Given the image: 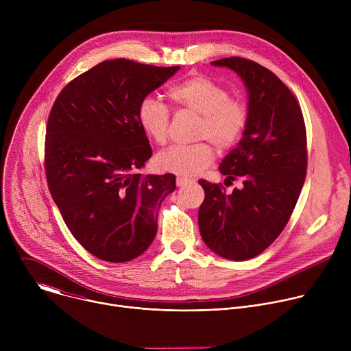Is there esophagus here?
I'll return each mask as SVG.
<instances>
[{
    "mask_svg": "<svg viewBox=\"0 0 351 351\" xmlns=\"http://www.w3.org/2000/svg\"><path fill=\"white\" fill-rule=\"evenodd\" d=\"M189 183H193V180L190 179V178H186V176H178L176 178V184L178 186H186V184H189Z\"/></svg>",
    "mask_w": 351,
    "mask_h": 351,
    "instance_id": "obj_1",
    "label": "esophagus"
}]
</instances>
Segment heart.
Wrapping results in <instances>:
<instances>
[{
    "label": "heart",
    "mask_w": 351,
    "mask_h": 351,
    "mask_svg": "<svg viewBox=\"0 0 351 351\" xmlns=\"http://www.w3.org/2000/svg\"><path fill=\"white\" fill-rule=\"evenodd\" d=\"M169 98L180 110L199 115L194 137L211 141L219 152L234 147L248 125V108L240 99L230 98L226 87L204 75H194L175 84ZM140 128L148 138L164 144L169 134L171 112L154 95L144 97L137 108ZM214 158L213 147L207 141L175 144L164 149L156 164L161 171L176 175H195L207 168Z\"/></svg>",
    "instance_id": "heart-1"
}]
</instances>
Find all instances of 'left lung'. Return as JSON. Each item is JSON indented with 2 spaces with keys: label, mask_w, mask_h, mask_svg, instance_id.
<instances>
[{
  "label": "left lung",
  "mask_w": 351,
  "mask_h": 351,
  "mask_svg": "<svg viewBox=\"0 0 351 351\" xmlns=\"http://www.w3.org/2000/svg\"><path fill=\"white\" fill-rule=\"evenodd\" d=\"M234 71L248 91V125L219 171L241 189L198 180L206 197L198 210L204 243L218 256L254 258L282 233L307 173V133L302 108L269 69L240 57L211 62ZM226 179V180H228Z\"/></svg>",
  "instance_id": "8db88e82"
}]
</instances>
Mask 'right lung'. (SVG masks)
Instances as JSON below:
<instances>
[{
  "label": "right lung",
  "mask_w": 351,
  "mask_h": 351,
  "mask_svg": "<svg viewBox=\"0 0 351 351\" xmlns=\"http://www.w3.org/2000/svg\"><path fill=\"white\" fill-rule=\"evenodd\" d=\"M178 71L104 61L69 82L49 112V193L73 237L99 260L130 261L156 237L161 203L176 178L137 173L153 156L137 108Z\"/></svg>",
  "instance_id": "1"
}]
</instances>
